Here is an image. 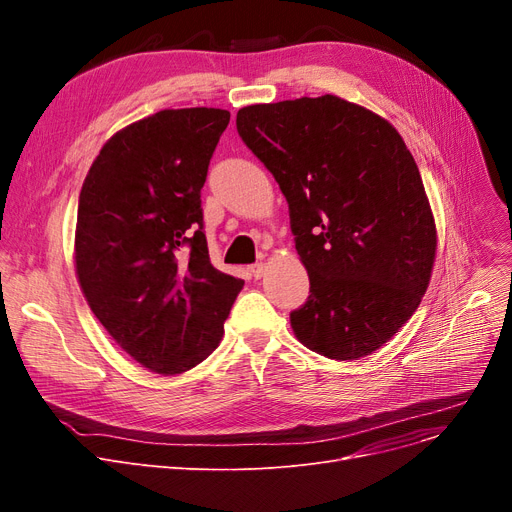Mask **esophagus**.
Here are the masks:
<instances>
[{
    "mask_svg": "<svg viewBox=\"0 0 512 512\" xmlns=\"http://www.w3.org/2000/svg\"><path fill=\"white\" fill-rule=\"evenodd\" d=\"M249 272H251V276H253L255 280H259V278L265 274V263H261V261H259V263L251 265V267H249Z\"/></svg>",
    "mask_w": 512,
    "mask_h": 512,
    "instance_id": "34e87169",
    "label": "esophagus"
}]
</instances>
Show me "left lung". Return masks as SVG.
Segmentation results:
<instances>
[{"mask_svg": "<svg viewBox=\"0 0 512 512\" xmlns=\"http://www.w3.org/2000/svg\"><path fill=\"white\" fill-rule=\"evenodd\" d=\"M236 130L286 197L309 297L290 326L313 353L371 355L427 290L436 224L411 151L392 124L336 95L259 103Z\"/></svg>", "mask_w": 512, "mask_h": 512, "instance_id": "8db88e82", "label": "left lung"}]
</instances>
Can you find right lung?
<instances>
[{
  "instance_id": "1",
  "label": "right lung",
  "mask_w": 512,
  "mask_h": 512,
  "mask_svg": "<svg viewBox=\"0 0 512 512\" xmlns=\"http://www.w3.org/2000/svg\"><path fill=\"white\" fill-rule=\"evenodd\" d=\"M230 122L215 107L161 110L103 145L78 197L74 259L101 326L143 367L207 359L245 280L209 261L201 188Z\"/></svg>"
}]
</instances>
